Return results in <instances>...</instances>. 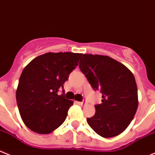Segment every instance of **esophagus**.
<instances>
[{"mask_svg": "<svg viewBox=\"0 0 155 155\" xmlns=\"http://www.w3.org/2000/svg\"><path fill=\"white\" fill-rule=\"evenodd\" d=\"M76 103H77L78 105H82L83 104H84V102H76Z\"/></svg>", "mask_w": 155, "mask_h": 155, "instance_id": "34e87169", "label": "esophagus"}]
</instances>
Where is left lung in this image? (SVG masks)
<instances>
[{"mask_svg": "<svg viewBox=\"0 0 155 155\" xmlns=\"http://www.w3.org/2000/svg\"><path fill=\"white\" fill-rule=\"evenodd\" d=\"M79 68L94 89H100L102 103L87 118L89 126L103 138L123 132L136 113L138 89L134 75L122 63L108 56L82 54Z\"/></svg>", "mask_w": 155, "mask_h": 155, "instance_id": "1", "label": "left lung"}]
</instances>
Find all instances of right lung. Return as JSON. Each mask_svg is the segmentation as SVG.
<instances>
[{"mask_svg":"<svg viewBox=\"0 0 155 155\" xmlns=\"http://www.w3.org/2000/svg\"><path fill=\"white\" fill-rule=\"evenodd\" d=\"M82 53H47L25 66L16 91L24 123L38 134H50L64 122L73 102L58 95ZM64 94V93H63Z\"/></svg>","mask_w":155,"mask_h":155,"instance_id":"right-lung-1","label":"right lung"}]
</instances>
